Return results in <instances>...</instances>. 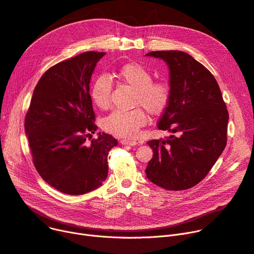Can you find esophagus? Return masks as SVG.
<instances>
[{
    "instance_id": "obj_1",
    "label": "esophagus",
    "mask_w": 254,
    "mask_h": 254,
    "mask_svg": "<svg viewBox=\"0 0 254 254\" xmlns=\"http://www.w3.org/2000/svg\"><path fill=\"white\" fill-rule=\"evenodd\" d=\"M120 143H122L123 145H129V146H134V145L138 144L136 141H130V140H126V139L120 140Z\"/></svg>"
}]
</instances>
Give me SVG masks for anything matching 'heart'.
I'll use <instances>...</instances> for the list:
<instances>
[{"label":"heart","mask_w":254,"mask_h":254,"mask_svg":"<svg viewBox=\"0 0 254 254\" xmlns=\"http://www.w3.org/2000/svg\"><path fill=\"white\" fill-rule=\"evenodd\" d=\"M123 82L135 88L134 105L142 106L151 115L164 113L171 102V88L165 81H152V73L141 64H124L116 72ZM112 91L110 79L101 75L90 86V98L97 107L105 109L109 106ZM146 124V114L141 107L129 110L113 111L103 122V128L117 137L131 139Z\"/></svg>","instance_id":"1"}]
</instances>
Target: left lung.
I'll use <instances>...</instances> for the list:
<instances>
[{
  "label": "left lung",
  "instance_id": "obj_1",
  "mask_svg": "<svg viewBox=\"0 0 254 254\" xmlns=\"http://www.w3.org/2000/svg\"><path fill=\"white\" fill-rule=\"evenodd\" d=\"M170 69L171 102L158 129L172 132L147 144L153 156L146 176L168 190H184L201 182L226 145L229 112L214 76L186 52L151 51Z\"/></svg>",
  "mask_w": 254,
  "mask_h": 254
}]
</instances>
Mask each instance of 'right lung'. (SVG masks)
<instances>
[{
    "mask_svg": "<svg viewBox=\"0 0 254 254\" xmlns=\"http://www.w3.org/2000/svg\"><path fill=\"white\" fill-rule=\"evenodd\" d=\"M106 52L87 51L52 65L37 83L24 118L33 163L52 188L72 195L102 185L108 175V154L117 140L95 134L96 115L89 81Z\"/></svg>",
    "mask_w": 254,
    "mask_h": 254,
    "instance_id": "1",
    "label": "right lung"
}]
</instances>
